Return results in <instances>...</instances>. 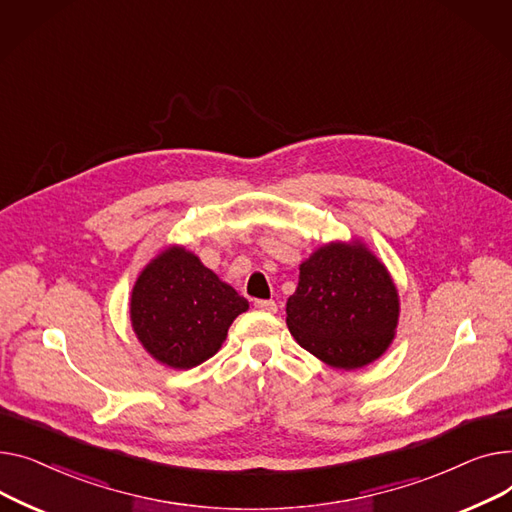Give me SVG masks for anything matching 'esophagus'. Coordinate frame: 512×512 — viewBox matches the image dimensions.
Instances as JSON below:
<instances>
[{"label": "esophagus", "mask_w": 512, "mask_h": 512, "mask_svg": "<svg viewBox=\"0 0 512 512\" xmlns=\"http://www.w3.org/2000/svg\"><path fill=\"white\" fill-rule=\"evenodd\" d=\"M254 306L258 310H262V312H268V314H275L277 312V304L273 302V299H258Z\"/></svg>", "instance_id": "34e87169"}]
</instances>
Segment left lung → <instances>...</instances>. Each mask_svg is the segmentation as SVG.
<instances>
[{
    "label": "left lung",
    "instance_id": "left-lung-1",
    "mask_svg": "<svg viewBox=\"0 0 512 512\" xmlns=\"http://www.w3.org/2000/svg\"><path fill=\"white\" fill-rule=\"evenodd\" d=\"M293 339L337 370L364 368L390 347L401 299L386 264L362 239L328 242L299 264L287 299Z\"/></svg>",
    "mask_w": 512,
    "mask_h": 512
}]
</instances>
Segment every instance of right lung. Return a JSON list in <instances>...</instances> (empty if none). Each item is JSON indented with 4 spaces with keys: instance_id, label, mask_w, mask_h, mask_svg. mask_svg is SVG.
<instances>
[{
    "instance_id": "1",
    "label": "right lung",
    "mask_w": 512,
    "mask_h": 512,
    "mask_svg": "<svg viewBox=\"0 0 512 512\" xmlns=\"http://www.w3.org/2000/svg\"><path fill=\"white\" fill-rule=\"evenodd\" d=\"M248 299L186 246H167L142 270L130 295V322L144 351L173 370L213 357Z\"/></svg>"
}]
</instances>
